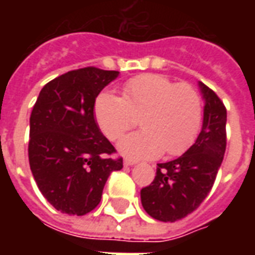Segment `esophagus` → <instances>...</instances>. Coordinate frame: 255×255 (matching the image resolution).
Returning a JSON list of instances; mask_svg holds the SVG:
<instances>
[{"mask_svg":"<svg viewBox=\"0 0 255 255\" xmlns=\"http://www.w3.org/2000/svg\"><path fill=\"white\" fill-rule=\"evenodd\" d=\"M135 164H136V161H135V160H126V161H124V165H126V166H132V165H135Z\"/></svg>","mask_w":255,"mask_h":255,"instance_id":"1","label":"esophagus"}]
</instances>
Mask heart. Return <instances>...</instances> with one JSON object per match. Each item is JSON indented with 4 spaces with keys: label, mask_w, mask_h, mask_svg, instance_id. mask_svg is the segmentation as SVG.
Wrapping results in <instances>:
<instances>
[{
    "label": "heart",
    "mask_w": 255,
    "mask_h": 255,
    "mask_svg": "<svg viewBox=\"0 0 255 255\" xmlns=\"http://www.w3.org/2000/svg\"><path fill=\"white\" fill-rule=\"evenodd\" d=\"M202 113L201 95L191 84H177L155 73L129 79L122 98L102 93L94 105L97 124L111 140L132 129L140 117L143 129L119 142L120 153L133 158L184 153L199 133Z\"/></svg>",
    "instance_id": "b5f03b06"
}]
</instances>
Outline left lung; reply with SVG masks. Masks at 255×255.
Returning <instances> with one entry per match:
<instances>
[{
	"instance_id": "obj_1",
	"label": "left lung",
	"mask_w": 255,
	"mask_h": 255,
	"mask_svg": "<svg viewBox=\"0 0 255 255\" xmlns=\"http://www.w3.org/2000/svg\"><path fill=\"white\" fill-rule=\"evenodd\" d=\"M205 98L202 129L176 160L157 164L150 186L140 190L146 213L164 223L184 219L208 197L227 147V109L213 90L199 82Z\"/></svg>"
}]
</instances>
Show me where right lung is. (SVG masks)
Wrapping results in <instances>:
<instances>
[{
  "label": "right lung",
  "mask_w": 255,
  "mask_h": 255,
  "mask_svg": "<svg viewBox=\"0 0 255 255\" xmlns=\"http://www.w3.org/2000/svg\"><path fill=\"white\" fill-rule=\"evenodd\" d=\"M117 71L86 67L43 86L30 117L28 160L36 186L61 213L84 216L98 206L108 177L123 168L94 119L95 98Z\"/></svg>",
  "instance_id": "add662e5"
}]
</instances>
